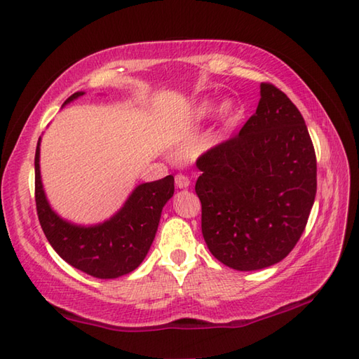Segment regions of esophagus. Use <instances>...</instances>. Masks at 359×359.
Here are the masks:
<instances>
[{"mask_svg": "<svg viewBox=\"0 0 359 359\" xmlns=\"http://www.w3.org/2000/svg\"><path fill=\"white\" fill-rule=\"evenodd\" d=\"M175 187L180 188V189L188 188L189 187V179L184 174H177V175H175Z\"/></svg>", "mask_w": 359, "mask_h": 359, "instance_id": "1", "label": "esophagus"}]
</instances>
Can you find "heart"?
Listing matches in <instances>:
<instances>
[{"label": "heart", "instance_id": "b5f03b06", "mask_svg": "<svg viewBox=\"0 0 359 359\" xmlns=\"http://www.w3.org/2000/svg\"><path fill=\"white\" fill-rule=\"evenodd\" d=\"M215 111H216L215 104L210 103V102H203L194 109L193 117H194L196 121L207 120ZM220 117H222L225 126H233L234 125L236 118H238V114H236V108H234L231 102H225L222 106H220Z\"/></svg>", "mask_w": 359, "mask_h": 359}]
</instances>
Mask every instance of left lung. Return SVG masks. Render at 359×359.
Wrapping results in <instances>:
<instances>
[{"mask_svg": "<svg viewBox=\"0 0 359 359\" xmlns=\"http://www.w3.org/2000/svg\"><path fill=\"white\" fill-rule=\"evenodd\" d=\"M202 234L239 271L280 262L299 241L316 196V154L299 109L276 86L233 139L197 158Z\"/></svg>", "mask_w": 359, "mask_h": 359, "instance_id": "left-lung-1", "label": "left lung"}]
</instances>
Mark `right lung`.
I'll use <instances>...</instances> for the list:
<instances>
[{
	"instance_id": "right-lung-1",
	"label": "right lung",
	"mask_w": 359,
	"mask_h": 359,
	"mask_svg": "<svg viewBox=\"0 0 359 359\" xmlns=\"http://www.w3.org/2000/svg\"><path fill=\"white\" fill-rule=\"evenodd\" d=\"M83 94L81 90L72 94L65 104ZM40 140L35 151V202L38 220L52 248L74 269L98 279H114L134 271L147 257L162 210L174 194L172 175L137 187L123 207L104 222L75 225L60 217L46 199Z\"/></svg>"
}]
</instances>
